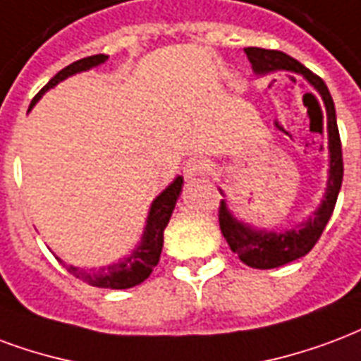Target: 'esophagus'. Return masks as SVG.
<instances>
[{
  "label": "esophagus",
  "instance_id": "34e87169",
  "mask_svg": "<svg viewBox=\"0 0 361 361\" xmlns=\"http://www.w3.org/2000/svg\"><path fill=\"white\" fill-rule=\"evenodd\" d=\"M208 168L210 166H208V162L204 159H191L185 162L183 173H185L188 180H197V178H201L208 172Z\"/></svg>",
  "mask_w": 361,
  "mask_h": 361
}]
</instances>
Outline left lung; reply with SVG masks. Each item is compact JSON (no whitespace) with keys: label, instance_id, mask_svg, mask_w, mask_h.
Instances as JSON below:
<instances>
[{"label":"left lung","instance_id":"1","mask_svg":"<svg viewBox=\"0 0 361 361\" xmlns=\"http://www.w3.org/2000/svg\"><path fill=\"white\" fill-rule=\"evenodd\" d=\"M248 61L252 65L255 74H269L276 71H289L300 74L316 87V92L322 95L323 105L327 111V140H329V178H327V189L322 204L314 216L298 224L295 228L285 231H266V229H255L248 224H243L229 212L226 201L220 202L218 220H220L221 235L226 237L229 248L241 258L243 264L256 269H271L285 266L306 256L314 248L317 239L322 237L323 229L327 226L335 204H337L338 191L343 183V149H341V135L337 128V114H335V103L331 97L327 85L317 74L308 71L300 65L296 59L289 57L287 53L274 51V49H262V47H245Z\"/></svg>","mask_w":361,"mask_h":361}]
</instances>
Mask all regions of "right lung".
Wrapping results in <instances>:
<instances>
[{
    "label": "right lung",
    "mask_w": 361,
    "mask_h": 361,
    "mask_svg": "<svg viewBox=\"0 0 361 361\" xmlns=\"http://www.w3.org/2000/svg\"><path fill=\"white\" fill-rule=\"evenodd\" d=\"M109 55H92V57L80 59L76 63L65 66L63 71H59L47 84L38 92V95L32 99L30 109L38 103L42 95L47 90H51L59 82H63L72 74H78V72L90 71L93 66L103 65ZM28 109V111H30ZM181 185H183V178L178 176L176 180L168 185L162 193L157 197L151 204L149 216H147V226L141 237V243L137 248L133 250L132 255L126 256L124 260H120L111 266H103L99 269H82L76 266H66L61 258H57L59 262H63L66 269L71 271L72 276L78 277L82 281L90 283L93 287H101V289H130L135 287L151 276L153 268L159 264L160 252H162V243H164V229H166L170 216L173 212L176 201L181 193Z\"/></svg>",
    "instance_id": "1"
}]
</instances>
